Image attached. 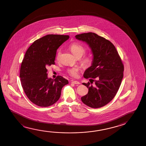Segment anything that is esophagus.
I'll use <instances>...</instances> for the list:
<instances>
[{
  "label": "esophagus",
  "mask_w": 146,
  "mask_h": 146,
  "mask_svg": "<svg viewBox=\"0 0 146 146\" xmlns=\"http://www.w3.org/2000/svg\"><path fill=\"white\" fill-rule=\"evenodd\" d=\"M72 83L74 84H80L79 82L77 81H72Z\"/></svg>",
  "instance_id": "obj_1"
}]
</instances>
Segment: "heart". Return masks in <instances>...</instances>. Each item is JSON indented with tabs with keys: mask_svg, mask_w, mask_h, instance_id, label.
<instances>
[{
	"mask_svg": "<svg viewBox=\"0 0 146 146\" xmlns=\"http://www.w3.org/2000/svg\"><path fill=\"white\" fill-rule=\"evenodd\" d=\"M69 49L71 50L72 53L76 58H81L84 55L86 52V50L85 47L82 46V45L74 43H72L69 46ZM61 50H59L57 52V55H56V59H59L60 57L61 56ZM82 64L85 67H89L92 63V58L88 56H86L84 57L81 60ZM79 69L73 67L72 68H70L67 70L68 74L72 77H77L78 74Z\"/></svg>",
	"mask_w": 146,
	"mask_h": 146,
	"instance_id": "obj_1",
	"label": "heart"
}]
</instances>
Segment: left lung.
<instances>
[{
  "mask_svg": "<svg viewBox=\"0 0 146 146\" xmlns=\"http://www.w3.org/2000/svg\"><path fill=\"white\" fill-rule=\"evenodd\" d=\"M75 37L86 42L93 54L92 66L83 76L86 79L90 78L92 81L82 83L88 88V92L82 97V101L90 107L100 108L116 95L123 78L124 65L114 45L109 40L92 32Z\"/></svg>",
  "mask_w": 146,
  "mask_h": 146,
  "instance_id": "8db88e82",
  "label": "left lung"
}]
</instances>
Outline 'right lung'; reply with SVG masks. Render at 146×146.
Returning a JSON list of instances; mask_svg holds the SVG:
<instances>
[{"label": "right lung", "mask_w": 146, "mask_h": 146, "mask_svg": "<svg viewBox=\"0 0 146 146\" xmlns=\"http://www.w3.org/2000/svg\"><path fill=\"white\" fill-rule=\"evenodd\" d=\"M68 35H47L33 42L25 52L20 70L22 88L30 101L48 107L59 99L68 80L60 76L48 78L46 67L54 64L57 50L68 39Z\"/></svg>", "instance_id": "add662e5"}]
</instances>
